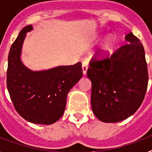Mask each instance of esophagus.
Here are the masks:
<instances>
[{
  "label": "esophagus",
  "mask_w": 152,
  "mask_h": 152,
  "mask_svg": "<svg viewBox=\"0 0 152 152\" xmlns=\"http://www.w3.org/2000/svg\"><path fill=\"white\" fill-rule=\"evenodd\" d=\"M82 69H83V74L85 75L86 74H87V69H88V62H87V61H83Z\"/></svg>",
  "instance_id": "34e87169"
}]
</instances>
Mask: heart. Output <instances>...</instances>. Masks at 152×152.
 <instances>
[{"label":"heart","instance_id":"heart-1","mask_svg":"<svg viewBox=\"0 0 152 152\" xmlns=\"http://www.w3.org/2000/svg\"><path fill=\"white\" fill-rule=\"evenodd\" d=\"M117 44V39L114 35H108L105 40L103 42L99 48L97 55L99 58H106L108 57L113 51L114 48Z\"/></svg>","mask_w":152,"mask_h":152}]
</instances>
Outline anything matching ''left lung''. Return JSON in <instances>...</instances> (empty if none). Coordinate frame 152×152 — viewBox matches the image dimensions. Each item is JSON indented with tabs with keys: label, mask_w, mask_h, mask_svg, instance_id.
<instances>
[{
	"label": "left lung",
	"mask_w": 152,
	"mask_h": 152,
	"mask_svg": "<svg viewBox=\"0 0 152 152\" xmlns=\"http://www.w3.org/2000/svg\"><path fill=\"white\" fill-rule=\"evenodd\" d=\"M126 41L110 58L91 59L87 69L91 108L103 122H119L132 116L147 91L148 72L143 46L132 32L126 35Z\"/></svg>",
	"instance_id": "obj_1"
}]
</instances>
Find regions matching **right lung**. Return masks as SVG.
Masks as SVG:
<instances>
[{
	"label": "right lung",
	"mask_w": 152,
	"mask_h": 152,
	"mask_svg": "<svg viewBox=\"0 0 152 152\" xmlns=\"http://www.w3.org/2000/svg\"><path fill=\"white\" fill-rule=\"evenodd\" d=\"M25 26L14 41L8 56L7 88L16 111L35 124L51 125L62 117L69 91L83 77L82 63L32 70L21 59L26 33Z\"/></svg>",
	"instance_id": "right-lung-1"
}]
</instances>
